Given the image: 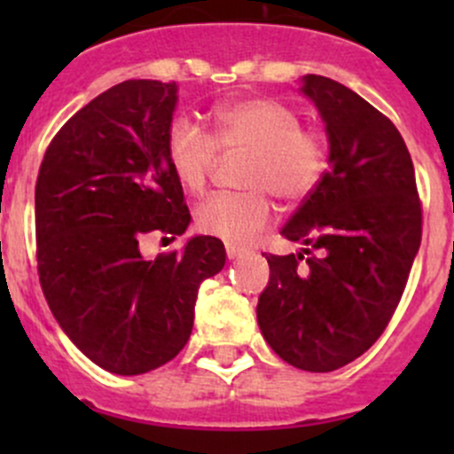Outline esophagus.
Returning <instances> with one entry per match:
<instances>
[{
  "instance_id": "1",
  "label": "esophagus",
  "mask_w": 454,
  "mask_h": 454,
  "mask_svg": "<svg viewBox=\"0 0 454 454\" xmlns=\"http://www.w3.org/2000/svg\"><path fill=\"white\" fill-rule=\"evenodd\" d=\"M226 254H228V259H239V256L246 254V250L239 248V246L226 244Z\"/></svg>"
}]
</instances>
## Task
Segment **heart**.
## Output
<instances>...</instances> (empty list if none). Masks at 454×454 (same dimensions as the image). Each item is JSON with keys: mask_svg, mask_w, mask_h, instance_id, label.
<instances>
[{"mask_svg": "<svg viewBox=\"0 0 454 454\" xmlns=\"http://www.w3.org/2000/svg\"><path fill=\"white\" fill-rule=\"evenodd\" d=\"M246 153L239 182L246 191L210 195L195 210L204 235L246 244L274 217L270 193L299 204L318 189L327 173V145L286 103L263 96L235 98L213 112V134L186 118L167 131V162L177 184L198 195L206 189L219 155Z\"/></svg>", "mask_w": 454, "mask_h": 454, "instance_id": "heart-1", "label": "heart"}]
</instances>
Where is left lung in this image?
<instances>
[{
    "label": "left lung",
    "mask_w": 454,
    "mask_h": 454,
    "mask_svg": "<svg viewBox=\"0 0 454 454\" xmlns=\"http://www.w3.org/2000/svg\"><path fill=\"white\" fill-rule=\"evenodd\" d=\"M329 136V168L281 235L299 254H265L256 320L287 364L327 373L387 329L422 241V200L404 138L382 112L327 76H305Z\"/></svg>",
    "instance_id": "left-lung-1"
}]
</instances>
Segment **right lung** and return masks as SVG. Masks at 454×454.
<instances>
[{"instance_id":"add662e5","label":"right lung","mask_w":454,"mask_h":454,"mask_svg":"<svg viewBox=\"0 0 454 454\" xmlns=\"http://www.w3.org/2000/svg\"><path fill=\"white\" fill-rule=\"evenodd\" d=\"M177 87L131 79L74 114L45 149L35 186L36 272L63 332L109 373L140 375L176 358L193 329L201 281L223 244L195 237L146 261L138 241L191 222L167 162Z\"/></svg>"}]
</instances>
